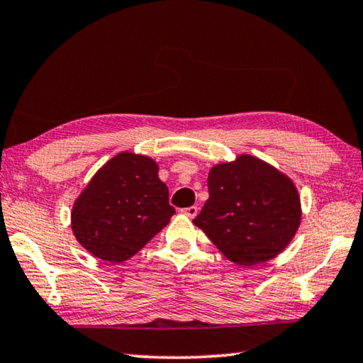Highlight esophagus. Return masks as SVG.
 Segmentation results:
<instances>
[{
    "instance_id": "34e87169",
    "label": "esophagus",
    "mask_w": 363,
    "mask_h": 363,
    "mask_svg": "<svg viewBox=\"0 0 363 363\" xmlns=\"http://www.w3.org/2000/svg\"><path fill=\"white\" fill-rule=\"evenodd\" d=\"M182 213L186 214V216H189L190 219H194V218L196 216V214H199V208H196V206H189V208H184Z\"/></svg>"
}]
</instances>
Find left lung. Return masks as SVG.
<instances>
[{"mask_svg":"<svg viewBox=\"0 0 363 363\" xmlns=\"http://www.w3.org/2000/svg\"><path fill=\"white\" fill-rule=\"evenodd\" d=\"M208 192L194 224L237 266L264 264L284 251L301 224L294 182L264 160L242 153L208 173Z\"/></svg>","mask_w":363,"mask_h":363,"instance_id":"1","label":"left lung"}]
</instances>
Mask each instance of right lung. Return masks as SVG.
I'll list each match as a JSON object with an SVG mask.
<instances>
[{"instance_id":"right-lung-1","label":"right lung","mask_w":363,"mask_h":363,"mask_svg":"<svg viewBox=\"0 0 363 363\" xmlns=\"http://www.w3.org/2000/svg\"><path fill=\"white\" fill-rule=\"evenodd\" d=\"M155 160L120 152L97 169L72 208V230L94 257L130 259L168 225L174 208Z\"/></svg>"}]
</instances>
